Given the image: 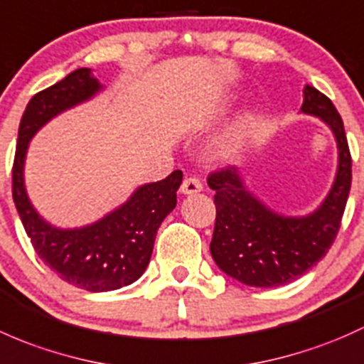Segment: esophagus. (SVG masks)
Returning a JSON list of instances; mask_svg holds the SVG:
<instances>
[{
  "label": "esophagus",
  "mask_w": 364,
  "mask_h": 364,
  "mask_svg": "<svg viewBox=\"0 0 364 364\" xmlns=\"http://www.w3.org/2000/svg\"><path fill=\"white\" fill-rule=\"evenodd\" d=\"M203 191V183L198 181L196 177H187L183 178L181 186V194H196Z\"/></svg>",
  "instance_id": "obj_1"
}]
</instances>
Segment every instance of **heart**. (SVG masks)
Returning a JSON list of instances; mask_svg holds the SVG:
<instances>
[{
  "label": "heart",
  "mask_w": 364,
  "mask_h": 364,
  "mask_svg": "<svg viewBox=\"0 0 364 364\" xmlns=\"http://www.w3.org/2000/svg\"><path fill=\"white\" fill-rule=\"evenodd\" d=\"M250 127V119H242L237 124L231 127L219 141H217L215 149H213V154L219 159H226V157L235 156L242 147L243 140H245L247 133H249Z\"/></svg>",
  "instance_id": "1"
}]
</instances>
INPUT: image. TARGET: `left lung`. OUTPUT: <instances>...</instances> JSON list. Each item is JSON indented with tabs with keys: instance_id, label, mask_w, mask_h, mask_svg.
Here are the masks:
<instances>
[{
	"instance_id": "obj_1",
	"label": "left lung",
	"mask_w": 364,
	"mask_h": 364,
	"mask_svg": "<svg viewBox=\"0 0 364 364\" xmlns=\"http://www.w3.org/2000/svg\"><path fill=\"white\" fill-rule=\"evenodd\" d=\"M301 114L321 119L338 151L331 189L312 212L286 215L268 207L235 166L208 177L217 208L210 252L220 272L245 286L279 287L293 282L326 256L340 230L352 178L343 121L331 100L309 84L303 87Z\"/></svg>"
}]
</instances>
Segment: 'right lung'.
<instances>
[{
	"instance_id": "add662e5",
	"label": "right lung",
	"mask_w": 364,
	"mask_h": 364,
	"mask_svg": "<svg viewBox=\"0 0 364 364\" xmlns=\"http://www.w3.org/2000/svg\"><path fill=\"white\" fill-rule=\"evenodd\" d=\"M105 85L91 68H78L31 98L18 124L12 171L15 208L36 254L65 282L91 293L115 291L144 275L164 217L177 205L182 171L138 186L122 205L80 228H58L33 207L24 166L29 141L52 119L100 95Z\"/></svg>"
}]
</instances>
